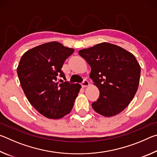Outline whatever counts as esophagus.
Listing matches in <instances>:
<instances>
[{"label":"esophagus","instance_id":"34e87169","mask_svg":"<svg viewBox=\"0 0 157 157\" xmlns=\"http://www.w3.org/2000/svg\"><path fill=\"white\" fill-rule=\"evenodd\" d=\"M81 85H82V87H86V86H88L89 85V82L88 80H86V79H84V80H83V82H82Z\"/></svg>","mask_w":157,"mask_h":157}]
</instances>
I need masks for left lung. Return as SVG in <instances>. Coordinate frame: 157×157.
Returning <instances> with one entry per match:
<instances>
[{
	"instance_id": "left-lung-1",
	"label": "left lung",
	"mask_w": 157,
	"mask_h": 157,
	"mask_svg": "<svg viewBox=\"0 0 157 157\" xmlns=\"http://www.w3.org/2000/svg\"><path fill=\"white\" fill-rule=\"evenodd\" d=\"M79 54L91 66L90 78L100 91L93 109L106 117L121 113L139 87L140 66L136 57L123 48L106 42L80 50Z\"/></svg>"
}]
</instances>
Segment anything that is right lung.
Here are the masks:
<instances>
[{
  "label": "right lung",
  "instance_id": "right-lung-1",
  "mask_svg": "<svg viewBox=\"0 0 157 157\" xmlns=\"http://www.w3.org/2000/svg\"><path fill=\"white\" fill-rule=\"evenodd\" d=\"M74 49L52 41L28 50L21 58L17 74L30 104L45 117L59 119L71 112L81 88L66 80L62 68Z\"/></svg>",
  "mask_w": 157,
  "mask_h": 157
}]
</instances>
